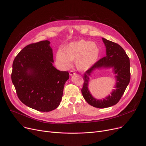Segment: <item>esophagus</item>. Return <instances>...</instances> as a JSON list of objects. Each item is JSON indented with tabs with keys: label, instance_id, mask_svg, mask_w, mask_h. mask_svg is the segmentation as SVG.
I'll use <instances>...</instances> for the list:
<instances>
[{
	"label": "esophagus",
	"instance_id": "34e87169",
	"mask_svg": "<svg viewBox=\"0 0 146 146\" xmlns=\"http://www.w3.org/2000/svg\"><path fill=\"white\" fill-rule=\"evenodd\" d=\"M76 73L74 72V71H70V75H71V76H72V75H75Z\"/></svg>",
	"mask_w": 146,
	"mask_h": 146
}]
</instances>
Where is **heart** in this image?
Returning a JSON list of instances; mask_svg holds the SVG:
<instances>
[{
    "label": "heart",
    "instance_id": "heart-1",
    "mask_svg": "<svg viewBox=\"0 0 146 146\" xmlns=\"http://www.w3.org/2000/svg\"><path fill=\"white\" fill-rule=\"evenodd\" d=\"M100 50L94 42L80 40L71 42L64 49L58 50L56 60L63 68L71 66V61H75L76 66L80 71H87L94 64L98 57Z\"/></svg>",
    "mask_w": 146,
    "mask_h": 146
}]
</instances>
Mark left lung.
<instances>
[{
    "label": "left lung",
    "mask_w": 146,
    "mask_h": 146,
    "mask_svg": "<svg viewBox=\"0 0 146 146\" xmlns=\"http://www.w3.org/2000/svg\"><path fill=\"white\" fill-rule=\"evenodd\" d=\"M106 47V56L94 64L84 74V85L81 89L82 96L88 103L96 108H104L115 105L121 99L130 82V59L124 49L118 44L102 38ZM101 67H113L116 75V90L106 99L100 100L94 98L90 94L88 85L91 72Z\"/></svg>",
    "instance_id": "1"
}]
</instances>
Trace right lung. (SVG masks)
<instances>
[{"label":"right lung","mask_w":146,"mask_h":146,"mask_svg":"<svg viewBox=\"0 0 146 146\" xmlns=\"http://www.w3.org/2000/svg\"><path fill=\"white\" fill-rule=\"evenodd\" d=\"M50 42L42 40L23 48L15 57L11 74L17 96L28 107L49 112L60 104L69 72L53 66Z\"/></svg>","instance_id":"obj_1"}]
</instances>
